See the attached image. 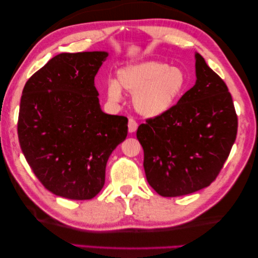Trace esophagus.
<instances>
[{"mask_svg":"<svg viewBox=\"0 0 258 258\" xmlns=\"http://www.w3.org/2000/svg\"><path fill=\"white\" fill-rule=\"evenodd\" d=\"M138 123L134 118H130L128 119V132L130 133H134L136 130H138Z\"/></svg>","mask_w":258,"mask_h":258,"instance_id":"1","label":"esophagus"}]
</instances>
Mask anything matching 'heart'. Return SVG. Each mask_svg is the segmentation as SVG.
Segmentation results:
<instances>
[{
    "label": "heart",
    "mask_w": 258,
    "mask_h": 258,
    "mask_svg": "<svg viewBox=\"0 0 258 258\" xmlns=\"http://www.w3.org/2000/svg\"><path fill=\"white\" fill-rule=\"evenodd\" d=\"M185 86L186 78L182 69L152 59L118 70L117 82L109 81L106 93L113 102L122 98L120 89L132 93L135 111L144 117L154 118L173 107Z\"/></svg>",
    "instance_id": "heart-1"
}]
</instances>
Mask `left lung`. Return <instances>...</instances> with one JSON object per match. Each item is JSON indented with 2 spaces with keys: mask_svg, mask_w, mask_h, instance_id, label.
I'll return each mask as SVG.
<instances>
[{
  "mask_svg": "<svg viewBox=\"0 0 258 258\" xmlns=\"http://www.w3.org/2000/svg\"><path fill=\"white\" fill-rule=\"evenodd\" d=\"M196 83L165 114L147 118L136 132L144 150L146 179L164 197L210 186L220 174L237 134L231 93L195 53Z\"/></svg>",
  "mask_w": 258,
  "mask_h": 258,
  "instance_id": "left-lung-1",
  "label": "left lung"
}]
</instances>
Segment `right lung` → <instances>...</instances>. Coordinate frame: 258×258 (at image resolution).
Returning a JSON list of instances; mask_svg holds the SVG:
<instances>
[{
  "instance_id": "right-lung-1",
  "label": "right lung",
  "mask_w": 258,
  "mask_h": 258,
  "mask_svg": "<svg viewBox=\"0 0 258 258\" xmlns=\"http://www.w3.org/2000/svg\"><path fill=\"white\" fill-rule=\"evenodd\" d=\"M107 52L61 53L33 74L22 92L21 150L46 189L91 200L105 183L109 155L127 136V118L105 114L94 79Z\"/></svg>"
}]
</instances>
